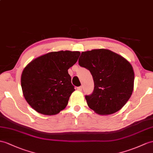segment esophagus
<instances>
[{"label": "esophagus", "mask_w": 153, "mask_h": 153, "mask_svg": "<svg viewBox=\"0 0 153 153\" xmlns=\"http://www.w3.org/2000/svg\"><path fill=\"white\" fill-rule=\"evenodd\" d=\"M77 89L79 91H82V86H79V87H78L77 88Z\"/></svg>", "instance_id": "1"}]
</instances>
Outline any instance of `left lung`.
I'll return each mask as SVG.
<instances>
[{
  "mask_svg": "<svg viewBox=\"0 0 153 153\" xmlns=\"http://www.w3.org/2000/svg\"><path fill=\"white\" fill-rule=\"evenodd\" d=\"M79 64L92 74L94 91L85 98L95 112L114 114L128 101L133 91L134 73L123 57L110 50L94 49L82 52Z\"/></svg>",
  "mask_w": 153,
  "mask_h": 153,
  "instance_id": "obj_1",
  "label": "left lung"
}]
</instances>
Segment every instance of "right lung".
<instances>
[{
    "label": "right lung",
    "instance_id": "1",
    "mask_svg": "<svg viewBox=\"0 0 153 153\" xmlns=\"http://www.w3.org/2000/svg\"><path fill=\"white\" fill-rule=\"evenodd\" d=\"M79 51L51 52L32 60L24 69L21 87L33 109L44 115H56L68 105L74 91L68 69L77 62Z\"/></svg>",
    "mask_w": 153,
    "mask_h": 153
}]
</instances>
